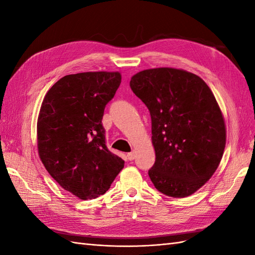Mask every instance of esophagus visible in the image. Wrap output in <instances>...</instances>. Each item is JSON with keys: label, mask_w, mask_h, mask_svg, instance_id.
I'll list each match as a JSON object with an SVG mask.
<instances>
[{"label": "esophagus", "mask_w": 255, "mask_h": 255, "mask_svg": "<svg viewBox=\"0 0 255 255\" xmlns=\"http://www.w3.org/2000/svg\"><path fill=\"white\" fill-rule=\"evenodd\" d=\"M127 158H128L129 161L134 160V159H136V152H134V151H131V152H129L127 154Z\"/></svg>", "instance_id": "1"}]
</instances>
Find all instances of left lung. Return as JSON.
I'll use <instances>...</instances> for the list:
<instances>
[{
	"label": "left lung",
	"instance_id": "1",
	"mask_svg": "<svg viewBox=\"0 0 255 255\" xmlns=\"http://www.w3.org/2000/svg\"><path fill=\"white\" fill-rule=\"evenodd\" d=\"M130 88L151 116V182L166 196H189L213 176L224 154L226 127L213 92L196 74L173 68L143 70Z\"/></svg>",
	"mask_w": 255,
	"mask_h": 255
}]
</instances>
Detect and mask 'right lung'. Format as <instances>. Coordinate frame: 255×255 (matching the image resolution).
<instances>
[{
  "instance_id": "1",
  "label": "right lung",
  "mask_w": 255,
  "mask_h": 255,
  "mask_svg": "<svg viewBox=\"0 0 255 255\" xmlns=\"http://www.w3.org/2000/svg\"><path fill=\"white\" fill-rule=\"evenodd\" d=\"M122 82L118 72L69 74L51 86L37 123L38 152L66 191L88 200L105 194L125 161L106 145L102 119Z\"/></svg>"
}]
</instances>
